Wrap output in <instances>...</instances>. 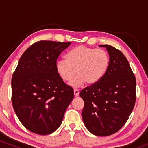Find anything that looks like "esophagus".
Returning <instances> with one entry per match:
<instances>
[{
	"label": "esophagus",
	"instance_id": "1",
	"mask_svg": "<svg viewBox=\"0 0 148 148\" xmlns=\"http://www.w3.org/2000/svg\"><path fill=\"white\" fill-rule=\"evenodd\" d=\"M74 96H75V97H78L79 95V91L78 90L74 89Z\"/></svg>",
	"mask_w": 148,
	"mask_h": 148
}]
</instances>
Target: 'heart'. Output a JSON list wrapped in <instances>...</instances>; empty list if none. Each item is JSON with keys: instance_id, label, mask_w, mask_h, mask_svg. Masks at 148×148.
Listing matches in <instances>:
<instances>
[{"instance_id": "1", "label": "heart", "mask_w": 148, "mask_h": 148, "mask_svg": "<svg viewBox=\"0 0 148 148\" xmlns=\"http://www.w3.org/2000/svg\"><path fill=\"white\" fill-rule=\"evenodd\" d=\"M110 57L106 51L79 45L69 51L65 59L57 61V73L66 82L72 80L76 74L78 75L70 86L79 88L86 82L95 84L103 79L108 70Z\"/></svg>"}]
</instances>
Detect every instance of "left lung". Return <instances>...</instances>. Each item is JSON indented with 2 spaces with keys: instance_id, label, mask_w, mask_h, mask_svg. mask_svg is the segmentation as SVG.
I'll list each match as a JSON object with an SVG mask.
<instances>
[{
  "instance_id": "8db88e82",
  "label": "left lung",
  "mask_w": 148,
  "mask_h": 148,
  "mask_svg": "<svg viewBox=\"0 0 148 148\" xmlns=\"http://www.w3.org/2000/svg\"><path fill=\"white\" fill-rule=\"evenodd\" d=\"M105 47L110 64L103 79L82 90L84 99L82 118L92 134L106 136L124 126L132 112L136 101V78L130 63L120 51L110 45Z\"/></svg>"
}]
</instances>
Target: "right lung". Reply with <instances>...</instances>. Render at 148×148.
Segmentation results:
<instances>
[{
  "mask_svg": "<svg viewBox=\"0 0 148 148\" xmlns=\"http://www.w3.org/2000/svg\"><path fill=\"white\" fill-rule=\"evenodd\" d=\"M71 42L40 41L20 58L12 79V102L18 120L33 133L58 130L74 91L57 73L58 56Z\"/></svg>",
  "mask_w": 148,
  "mask_h": 148,
  "instance_id": "obj_1",
  "label": "right lung"
}]
</instances>
